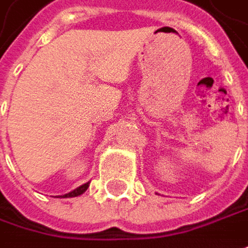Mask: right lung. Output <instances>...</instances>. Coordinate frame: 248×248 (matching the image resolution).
<instances>
[{
  "label": "right lung",
  "instance_id": "obj_1",
  "mask_svg": "<svg viewBox=\"0 0 248 248\" xmlns=\"http://www.w3.org/2000/svg\"><path fill=\"white\" fill-rule=\"evenodd\" d=\"M88 187H89V183H85V184H82L81 187H78V188H75L74 191L68 192V194H65V195H61L62 198H72V197H78V195H81L83 192L88 190Z\"/></svg>",
  "mask_w": 248,
  "mask_h": 248
}]
</instances>
